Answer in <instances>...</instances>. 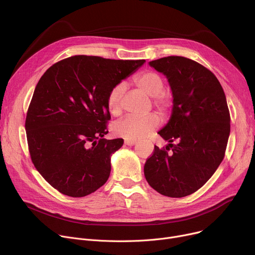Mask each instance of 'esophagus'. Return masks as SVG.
Segmentation results:
<instances>
[{"label":"esophagus","instance_id":"obj_1","mask_svg":"<svg viewBox=\"0 0 255 255\" xmlns=\"http://www.w3.org/2000/svg\"><path fill=\"white\" fill-rule=\"evenodd\" d=\"M124 143H125L126 145H128V146H133L134 144L137 143V140H135V139H126V140L124 141Z\"/></svg>","mask_w":255,"mask_h":255}]
</instances>
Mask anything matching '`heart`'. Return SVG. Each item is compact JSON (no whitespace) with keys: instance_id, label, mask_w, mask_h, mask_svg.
<instances>
[{"instance_id":"b5f03b06","label":"heart","mask_w":255,"mask_h":255,"mask_svg":"<svg viewBox=\"0 0 255 255\" xmlns=\"http://www.w3.org/2000/svg\"><path fill=\"white\" fill-rule=\"evenodd\" d=\"M134 84L147 95L153 97V104L162 116H167L171 110V97L163 92L164 79L154 70H144L134 78ZM125 85L118 83L114 85L107 96V108L113 116L122 113V98ZM160 120L154 113L146 116L129 115L113 124V132L119 137L126 139H139L147 135L159 126Z\"/></svg>"}]
</instances>
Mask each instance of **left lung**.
Wrapping results in <instances>:
<instances>
[{
    "mask_svg": "<svg viewBox=\"0 0 255 255\" xmlns=\"http://www.w3.org/2000/svg\"><path fill=\"white\" fill-rule=\"evenodd\" d=\"M149 64L166 76L173 107L169 122L158 132L169 144L154 146L144 175L159 194L183 198L201 189L222 162L230 134L229 109L221 84L199 62L173 55Z\"/></svg>",
    "mask_w": 255,
    "mask_h": 255,
    "instance_id": "8db88e82",
    "label": "left lung"
}]
</instances>
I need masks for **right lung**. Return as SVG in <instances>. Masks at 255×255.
Instances as JSON below:
<instances>
[{
	"instance_id": "right-lung-1",
	"label": "right lung",
	"mask_w": 255,
	"mask_h": 255,
	"mask_svg": "<svg viewBox=\"0 0 255 255\" xmlns=\"http://www.w3.org/2000/svg\"><path fill=\"white\" fill-rule=\"evenodd\" d=\"M144 61L75 55L40 78L25 121L28 149L36 169L61 194L85 197L108 180L110 155L124 140L103 138L111 119L107 96Z\"/></svg>"
}]
</instances>
